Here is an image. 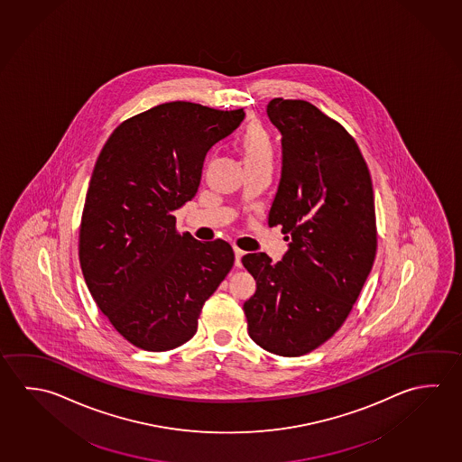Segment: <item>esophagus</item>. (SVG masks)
I'll return each instance as SVG.
<instances>
[{
    "label": "esophagus",
    "mask_w": 462,
    "mask_h": 462,
    "mask_svg": "<svg viewBox=\"0 0 462 462\" xmlns=\"http://www.w3.org/2000/svg\"><path fill=\"white\" fill-rule=\"evenodd\" d=\"M235 266L240 267L242 266V258L243 254H245V251L240 250V248H235Z\"/></svg>",
    "instance_id": "1"
}]
</instances>
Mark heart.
<instances>
[{"label": "heart", "instance_id": "b5f03b06", "mask_svg": "<svg viewBox=\"0 0 462 462\" xmlns=\"http://www.w3.org/2000/svg\"><path fill=\"white\" fill-rule=\"evenodd\" d=\"M243 159L246 167L258 163L273 162L274 143L271 134L261 125H250L240 139Z\"/></svg>", "mask_w": 462, "mask_h": 462}]
</instances>
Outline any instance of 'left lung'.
Returning <instances> with one entry per match:
<instances>
[{
    "label": "left lung",
    "instance_id": "obj_1",
    "mask_svg": "<svg viewBox=\"0 0 462 462\" xmlns=\"http://www.w3.org/2000/svg\"><path fill=\"white\" fill-rule=\"evenodd\" d=\"M282 173L269 227L289 250L242 258L256 291L245 301L248 334L275 356H300L334 336L354 307L376 254L372 177L356 139L305 100L273 98Z\"/></svg>",
    "mask_w": 462,
    "mask_h": 462
}]
</instances>
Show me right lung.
I'll list each match as a JSON object with an SVG mask.
<instances>
[{
  "instance_id": "1",
  "label": "right lung",
  "mask_w": 462,
  "mask_h": 462,
  "mask_svg": "<svg viewBox=\"0 0 462 462\" xmlns=\"http://www.w3.org/2000/svg\"><path fill=\"white\" fill-rule=\"evenodd\" d=\"M243 118V108L169 102L123 122L100 151L79 261L100 311L136 347L163 352L191 339L234 266L227 242L180 235L173 212L195 198L208 151Z\"/></svg>"
}]
</instances>
